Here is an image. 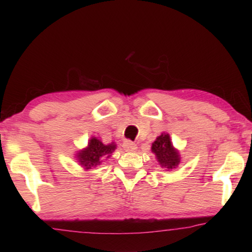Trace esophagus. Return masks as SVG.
<instances>
[{
  "label": "esophagus",
  "mask_w": 252,
  "mask_h": 252,
  "mask_svg": "<svg viewBox=\"0 0 252 252\" xmlns=\"http://www.w3.org/2000/svg\"><path fill=\"white\" fill-rule=\"evenodd\" d=\"M123 149H125L126 151H135L138 147H136V144L134 142L130 141V140H126L125 142H123Z\"/></svg>",
  "instance_id": "34e87169"
}]
</instances>
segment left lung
I'll use <instances>...</instances> for the list:
<instances>
[{
    "label": "left lung",
    "instance_id": "1",
    "mask_svg": "<svg viewBox=\"0 0 252 252\" xmlns=\"http://www.w3.org/2000/svg\"><path fill=\"white\" fill-rule=\"evenodd\" d=\"M151 149L163 168L170 170L178 167V164L180 163V157L178 151L172 147L169 134L162 133L158 136L156 141L152 143Z\"/></svg>",
    "mask_w": 252,
    "mask_h": 252
}]
</instances>
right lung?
<instances>
[{"label":"right lung","mask_w":252,"mask_h":252,"mask_svg":"<svg viewBox=\"0 0 252 252\" xmlns=\"http://www.w3.org/2000/svg\"><path fill=\"white\" fill-rule=\"evenodd\" d=\"M114 149L116 144L111 143L105 146L99 139L92 138L89 142V147L79 153V161L85 169H91L100 164L102 159H104L105 157H110Z\"/></svg>","instance_id":"add662e5"}]
</instances>
